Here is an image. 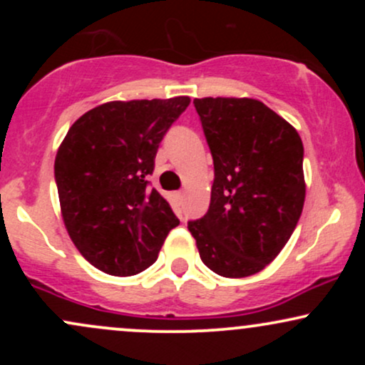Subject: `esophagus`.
<instances>
[{"mask_svg": "<svg viewBox=\"0 0 365 365\" xmlns=\"http://www.w3.org/2000/svg\"><path fill=\"white\" fill-rule=\"evenodd\" d=\"M183 197H185V194H183V192H175V199H177L178 202H182Z\"/></svg>", "mask_w": 365, "mask_h": 365, "instance_id": "34e87169", "label": "esophagus"}]
</instances>
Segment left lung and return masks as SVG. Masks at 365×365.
Wrapping results in <instances>:
<instances>
[{"label":"left lung","mask_w":365,"mask_h":365,"mask_svg":"<svg viewBox=\"0 0 365 365\" xmlns=\"http://www.w3.org/2000/svg\"><path fill=\"white\" fill-rule=\"evenodd\" d=\"M215 163L211 204L188 221L202 262L225 278L262 271L290 240L305 200L299 132L257 99H194Z\"/></svg>","instance_id":"obj_1"}]
</instances>
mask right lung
I'll list each match as a JSON object with an SVG mask.
<instances>
[{"label": "right lung", "mask_w": 365, "mask_h": 365, "mask_svg": "<svg viewBox=\"0 0 365 365\" xmlns=\"http://www.w3.org/2000/svg\"><path fill=\"white\" fill-rule=\"evenodd\" d=\"M190 98L104 103L70 127L54 159L66 232L103 273L132 276L156 262L178 217L148 177L159 142Z\"/></svg>", "instance_id": "1"}]
</instances>
